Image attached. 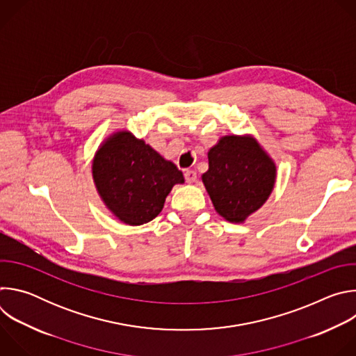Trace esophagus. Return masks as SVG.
<instances>
[{"mask_svg": "<svg viewBox=\"0 0 356 356\" xmlns=\"http://www.w3.org/2000/svg\"><path fill=\"white\" fill-rule=\"evenodd\" d=\"M184 179L187 183H194L197 180V173L194 170H186L184 172Z\"/></svg>", "mask_w": 356, "mask_h": 356, "instance_id": "obj_1", "label": "esophagus"}]
</instances>
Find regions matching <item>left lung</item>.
<instances>
[{
    "mask_svg": "<svg viewBox=\"0 0 356 356\" xmlns=\"http://www.w3.org/2000/svg\"><path fill=\"white\" fill-rule=\"evenodd\" d=\"M276 165L252 135H225L209 150V170L201 176L216 211L242 224L269 198Z\"/></svg>",
    "mask_w": 356,
    "mask_h": 356,
    "instance_id": "1",
    "label": "left lung"
}]
</instances>
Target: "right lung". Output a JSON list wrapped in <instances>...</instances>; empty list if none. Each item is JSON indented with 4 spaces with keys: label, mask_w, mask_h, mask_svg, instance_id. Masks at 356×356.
<instances>
[{
    "label": "right lung",
    "mask_w": 356,
    "mask_h": 356,
    "mask_svg": "<svg viewBox=\"0 0 356 356\" xmlns=\"http://www.w3.org/2000/svg\"><path fill=\"white\" fill-rule=\"evenodd\" d=\"M91 170L106 207L128 225H142L158 217L173 186L184 183L173 162L125 129L98 146Z\"/></svg>",
    "instance_id": "right-lung-1"
}]
</instances>
